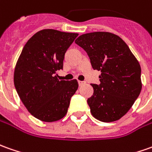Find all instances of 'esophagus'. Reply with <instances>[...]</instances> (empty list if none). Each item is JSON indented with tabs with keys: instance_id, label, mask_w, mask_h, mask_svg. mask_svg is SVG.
<instances>
[{
	"instance_id": "1",
	"label": "esophagus",
	"mask_w": 152,
	"mask_h": 152,
	"mask_svg": "<svg viewBox=\"0 0 152 152\" xmlns=\"http://www.w3.org/2000/svg\"><path fill=\"white\" fill-rule=\"evenodd\" d=\"M78 84H79V86H82V85L85 84V82L84 81H80V80H79V81H78Z\"/></svg>"
}]
</instances>
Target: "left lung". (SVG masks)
<instances>
[{"instance_id":"8db88e82","label":"left lung","mask_w":152,"mask_h":152,"mask_svg":"<svg viewBox=\"0 0 152 152\" xmlns=\"http://www.w3.org/2000/svg\"><path fill=\"white\" fill-rule=\"evenodd\" d=\"M76 44L89 56L94 70L101 71V83L91 84L93 95L87 99L91 115L103 122L121 119L141 93V66L126 42L111 32L83 34Z\"/></svg>"}]
</instances>
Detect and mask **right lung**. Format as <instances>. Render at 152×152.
<instances>
[{
  "instance_id": "right-lung-1",
  "label": "right lung",
  "mask_w": 152,
  "mask_h": 152,
  "mask_svg": "<svg viewBox=\"0 0 152 152\" xmlns=\"http://www.w3.org/2000/svg\"><path fill=\"white\" fill-rule=\"evenodd\" d=\"M77 33L45 29L26 43L15 65L14 84L27 111L46 122L56 121L67 113L72 96L78 89L76 80H60L65 53Z\"/></svg>"
}]
</instances>
